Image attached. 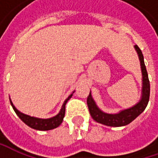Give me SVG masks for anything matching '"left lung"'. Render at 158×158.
Instances as JSON below:
<instances>
[{
	"instance_id": "1",
	"label": "left lung",
	"mask_w": 158,
	"mask_h": 158,
	"mask_svg": "<svg viewBox=\"0 0 158 158\" xmlns=\"http://www.w3.org/2000/svg\"><path fill=\"white\" fill-rule=\"evenodd\" d=\"M135 49L136 51L139 60L141 63V70H142V96L141 99L139 102L130 108L121 110L117 113H106L103 112L97 106L96 102L93 99L91 93L89 92V95L87 98V105L89 107V111L91 115L92 118L95 121L101 123L109 127H123L126 125H128L132 122L135 118H136L142 112L145 110L146 106L149 103V92H150V86H149V77L147 69L144 64V59H143V52L138 46H135Z\"/></svg>"
}]
</instances>
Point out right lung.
Wrapping results in <instances>:
<instances>
[{"instance_id": "right-lung-1", "label": "right lung", "mask_w": 158, "mask_h": 158, "mask_svg": "<svg viewBox=\"0 0 158 158\" xmlns=\"http://www.w3.org/2000/svg\"><path fill=\"white\" fill-rule=\"evenodd\" d=\"M74 92H75V90L68 97V98L66 100L64 101L63 105L61 106V109H60V111L59 112L57 115H55V116L49 118H36V117H31L30 115H27V114H24L23 112H19L15 108V106L13 105V103H12L11 100H10V104H11V106L13 107L15 113L17 114V116L21 118L22 121H23L30 127H31L33 129H36V130L40 131L51 130V129L58 127L62 123V120H63L64 116H65V106H66L67 102L69 100L70 98H71V97L73 96Z\"/></svg>"}]
</instances>
